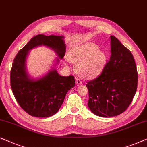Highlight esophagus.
<instances>
[{
    "instance_id": "1",
    "label": "esophagus",
    "mask_w": 147,
    "mask_h": 147,
    "mask_svg": "<svg viewBox=\"0 0 147 147\" xmlns=\"http://www.w3.org/2000/svg\"><path fill=\"white\" fill-rule=\"evenodd\" d=\"M76 84H77V85H80V84H81L82 83V82L80 80V79L78 77H76Z\"/></svg>"
}]
</instances>
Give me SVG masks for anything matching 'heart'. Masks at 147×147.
Returning <instances> with one entry per match:
<instances>
[{
  "mask_svg": "<svg viewBox=\"0 0 147 147\" xmlns=\"http://www.w3.org/2000/svg\"><path fill=\"white\" fill-rule=\"evenodd\" d=\"M69 61L76 63V69L84 77L94 78L100 75L107 62V55L93 42L76 45L68 53Z\"/></svg>",
  "mask_w": 147,
  "mask_h": 147,
  "instance_id": "heart-1",
  "label": "heart"
}]
</instances>
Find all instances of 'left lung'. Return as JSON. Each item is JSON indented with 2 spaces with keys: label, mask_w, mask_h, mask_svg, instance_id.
Listing matches in <instances>:
<instances>
[{
  "label": "left lung",
  "mask_w": 147,
  "mask_h": 147,
  "mask_svg": "<svg viewBox=\"0 0 147 147\" xmlns=\"http://www.w3.org/2000/svg\"><path fill=\"white\" fill-rule=\"evenodd\" d=\"M111 57L100 75L86 84L88 106L101 117L117 116L131 104L137 88L138 74L131 51L111 36Z\"/></svg>",
  "instance_id": "1"
}]
</instances>
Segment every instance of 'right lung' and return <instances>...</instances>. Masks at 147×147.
<instances>
[{
	"instance_id": "right-lung-1",
	"label": "right lung",
	"mask_w": 147,
	"mask_h": 147,
	"mask_svg": "<svg viewBox=\"0 0 147 147\" xmlns=\"http://www.w3.org/2000/svg\"><path fill=\"white\" fill-rule=\"evenodd\" d=\"M64 38V36L53 34L36 35L18 51L14 58L11 71L12 92L20 107L32 117L46 118L55 115L67 92L74 86V76L60 75L55 67L66 52ZM40 46L52 49L57 57L48 73L34 79L28 73L26 59L30 50Z\"/></svg>"
}]
</instances>
